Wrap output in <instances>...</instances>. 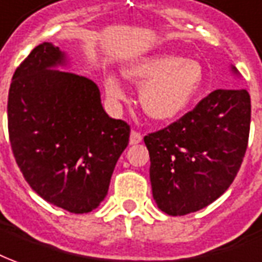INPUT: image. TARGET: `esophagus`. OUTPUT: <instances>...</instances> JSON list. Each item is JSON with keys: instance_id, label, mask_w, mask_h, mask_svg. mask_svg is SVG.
I'll return each instance as SVG.
<instances>
[{"instance_id": "esophagus-1", "label": "esophagus", "mask_w": 262, "mask_h": 262, "mask_svg": "<svg viewBox=\"0 0 262 262\" xmlns=\"http://www.w3.org/2000/svg\"><path fill=\"white\" fill-rule=\"evenodd\" d=\"M142 141V135L138 133V131H131V135H129V144L131 145H135V144H140Z\"/></svg>"}]
</instances>
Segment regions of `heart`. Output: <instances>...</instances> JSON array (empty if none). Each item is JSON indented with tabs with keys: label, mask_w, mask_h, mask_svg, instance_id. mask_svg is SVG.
<instances>
[{
	"label": "heart",
	"mask_w": 262,
	"mask_h": 262,
	"mask_svg": "<svg viewBox=\"0 0 262 262\" xmlns=\"http://www.w3.org/2000/svg\"><path fill=\"white\" fill-rule=\"evenodd\" d=\"M124 77L141 84L140 104L144 113L155 121L177 118L195 97L203 81L201 66L194 59L172 54L142 57L124 68ZM105 91L111 100H122L124 88L117 77H105Z\"/></svg>",
	"instance_id": "1"
}]
</instances>
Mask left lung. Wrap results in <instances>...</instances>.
<instances>
[{
	"mask_svg": "<svg viewBox=\"0 0 262 262\" xmlns=\"http://www.w3.org/2000/svg\"><path fill=\"white\" fill-rule=\"evenodd\" d=\"M231 71L238 75L235 67ZM250 121L247 90H215L178 121L145 135L158 208L174 217L187 215L223 195L241 167Z\"/></svg>",
	"mask_w": 262,
	"mask_h": 262,
	"instance_id": "1",
	"label": "left lung"
}]
</instances>
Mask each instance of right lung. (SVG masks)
Here are the masks:
<instances>
[{
    "label": "right lung",
    "mask_w": 262,
    "mask_h": 262,
    "mask_svg": "<svg viewBox=\"0 0 262 262\" xmlns=\"http://www.w3.org/2000/svg\"><path fill=\"white\" fill-rule=\"evenodd\" d=\"M58 66L66 54L42 42L15 70L7 107L11 148L38 195L84 214L107 195L129 125L108 117L94 81Z\"/></svg>",
    "instance_id": "add662e5"
}]
</instances>
